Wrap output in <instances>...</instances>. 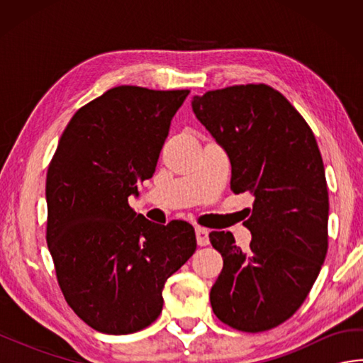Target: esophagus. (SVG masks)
Instances as JSON below:
<instances>
[{
  "label": "esophagus",
  "instance_id": "esophagus-1",
  "mask_svg": "<svg viewBox=\"0 0 363 363\" xmlns=\"http://www.w3.org/2000/svg\"><path fill=\"white\" fill-rule=\"evenodd\" d=\"M195 234H196V242L199 246L209 245V229L198 226V228H195Z\"/></svg>",
  "mask_w": 363,
  "mask_h": 363
}]
</instances>
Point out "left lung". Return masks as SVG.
<instances>
[{"label":"left lung","mask_w":363,"mask_h":363,"mask_svg":"<svg viewBox=\"0 0 363 363\" xmlns=\"http://www.w3.org/2000/svg\"><path fill=\"white\" fill-rule=\"evenodd\" d=\"M191 109L228 152L230 190L254 196L248 251L230 233L209 234L223 256L212 311L237 330L273 329L304 303L328 252L329 196L317 140L287 98L265 84L206 91Z\"/></svg>","instance_id":"obj_1"}]
</instances>
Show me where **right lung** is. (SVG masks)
I'll use <instances>...</instances> for the list:
<instances>
[{"instance_id": "1", "label": "right lung", "mask_w": 363, "mask_h": 363, "mask_svg": "<svg viewBox=\"0 0 363 363\" xmlns=\"http://www.w3.org/2000/svg\"><path fill=\"white\" fill-rule=\"evenodd\" d=\"M189 90L120 86L68 123L46 174V243L59 287L78 317L104 334L156 320L167 279L196 250L195 229L137 215L128 198L150 179Z\"/></svg>"}]
</instances>
